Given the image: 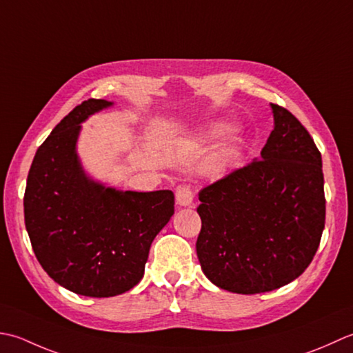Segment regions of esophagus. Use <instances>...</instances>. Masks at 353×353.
<instances>
[{"instance_id": "1", "label": "esophagus", "mask_w": 353, "mask_h": 353, "mask_svg": "<svg viewBox=\"0 0 353 353\" xmlns=\"http://www.w3.org/2000/svg\"><path fill=\"white\" fill-rule=\"evenodd\" d=\"M176 204L179 207H190L193 204V193L187 185H179L176 189Z\"/></svg>"}]
</instances>
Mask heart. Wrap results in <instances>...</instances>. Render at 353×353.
Here are the masks:
<instances>
[{"instance_id":"1","label":"heart","mask_w":353,"mask_h":353,"mask_svg":"<svg viewBox=\"0 0 353 353\" xmlns=\"http://www.w3.org/2000/svg\"><path fill=\"white\" fill-rule=\"evenodd\" d=\"M233 125L225 123V121H216V123L208 125L203 132L199 134L196 139L198 146H207L212 143H216L221 139H224L230 132H233ZM241 148L237 145L236 140L225 141L216 152H214L210 158H208L207 169L212 175H224L234 166V163L239 160Z\"/></svg>"}]
</instances>
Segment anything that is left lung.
I'll list each match as a JSON object with an SVG mask.
<instances>
[{
	"label": "left lung",
	"mask_w": 353,
	"mask_h": 353,
	"mask_svg": "<svg viewBox=\"0 0 353 353\" xmlns=\"http://www.w3.org/2000/svg\"><path fill=\"white\" fill-rule=\"evenodd\" d=\"M270 106L274 129L261 157L199 192L201 268L213 285L236 294L296 280L325 228L321 154L290 111Z\"/></svg>",
	"instance_id": "left-lung-1"
}]
</instances>
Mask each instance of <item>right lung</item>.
<instances>
[{
	"mask_svg": "<svg viewBox=\"0 0 353 353\" xmlns=\"http://www.w3.org/2000/svg\"><path fill=\"white\" fill-rule=\"evenodd\" d=\"M114 106L77 105L36 150L24 219L34 256L56 283L85 297H114L143 279L150 243L174 214L172 190L134 192L92 178L77 152L82 123Z\"/></svg>",
	"mask_w": 353,
	"mask_h": 353,
	"instance_id": "right-lung-1",
	"label": "right lung"
}]
</instances>
